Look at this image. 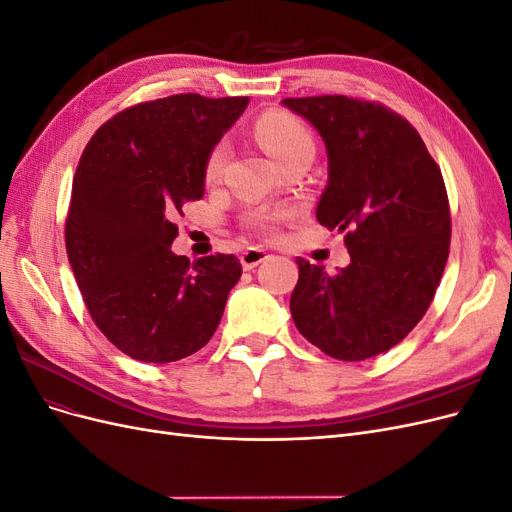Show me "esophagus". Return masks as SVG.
<instances>
[{
    "label": "esophagus",
    "mask_w": 512,
    "mask_h": 512,
    "mask_svg": "<svg viewBox=\"0 0 512 512\" xmlns=\"http://www.w3.org/2000/svg\"><path fill=\"white\" fill-rule=\"evenodd\" d=\"M269 258V252L262 250V247H247V250L241 254V265L245 271H250L258 267L262 260Z\"/></svg>",
    "instance_id": "obj_1"
}]
</instances>
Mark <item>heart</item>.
I'll use <instances>...</instances> for the list:
<instances>
[{
    "instance_id": "heart-1",
    "label": "heart",
    "mask_w": 512,
    "mask_h": 512,
    "mask_svg": "<svg viewBox=\"0 0 512 512\" xmlns=\"http://www.w3.org/2000/svg\"><path fill=\"white\" fill-rule=\"evenodd\" d=\"M256 136H258L260 145L267 149V153L275 162L286 160L288 156H292L294 151H301L307 147L314 149L312 134H309V130L299 119H294L288 113L262 115L256 123ZM226 158H228L226 143H220L211 149L209 160H207V177L209 179H215L222 173ZM247 224H250L252 228H267L269 218L262 213H256L250 220H247Z\"/></svg>"
}]
</instances>
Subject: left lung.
<instances>
[{
    "mask_svg": "<svg viewBox=\"0 0 512 512\" xmlns=\"http://www.w3.org/2000/svg\"><path fill=\"white\" fill-rule=\"evenodd\" d=\"M318 130L329 181L316 220L344 232L350 265L329 275L297 258L290 314L339 361L397 346L427 312L446 267L451 211L440 166L410 123L346 96L282 100Z\"/></svg>",
    "mask_w": 512,
    "mask_h": 512,
    "instance_id": "8db88e82",
    "label": "left lung"
}]
</instances>
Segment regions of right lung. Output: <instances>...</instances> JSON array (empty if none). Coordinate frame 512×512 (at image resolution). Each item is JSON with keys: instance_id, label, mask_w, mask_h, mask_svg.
I'll use <instances>...</instances> for the list:
<instances>
[{"instance_id": "obj_1", "label": "right lung", "mask_w": 512, "mask_h": 512, "mask_svg": "<svg viewBox=\"0 0 512 512\" xmlns=\"http://www.w3.org/2000/svg\"><path fill=\"white\" fill-rule=\"evenodd\" d=\"M250 98L179 94L143 102L91 136L72 181L66 250L96 327L123 354L170 363L198 352L222 320L241 262H190L173 218L205 194L207 160Z\"/></svg>"}]
</instances>
